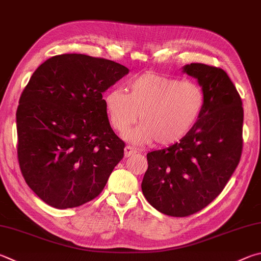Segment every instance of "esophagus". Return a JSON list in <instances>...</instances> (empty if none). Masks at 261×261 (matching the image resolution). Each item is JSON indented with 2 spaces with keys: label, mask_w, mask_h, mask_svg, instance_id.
Returning a JSON list of instances; mask_svg holds the SVG:
<instances>
[{
  "label": "esophagus",
  "mask_w": 261,
  "mask_h": 261,
  "mask_svg": "<svg viewBox=\"0 0 261 261\" xmlns=\"http://www.w3.org/2000/svg\"><path fill=\"white\" fill-rule=\"evenodd\" d=\"M136 153H137V149L135 148V147L126 146L124 148V156H125V158H130V156H132Z\"/></svg>",
  "instance_id": "34e87169"
}]
</instances>
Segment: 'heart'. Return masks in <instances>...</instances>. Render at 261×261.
<instances>
[{
  "instance_id": "obj_1",
  "label": "heart",
  "mask_w": 261,
  "mask_h": 261,
  "mask_svg": "<svg viewBox=\"0 0 261 261\" xmlns=\"http://www.w3.org/2000/svg\"><path fill=\"white\" fill-rule=\"evenodd\" d=\"M113 129L124 132L138 121L141 124L126 138L137 144L155 140L167 146L188 135L205 106V93L193 81L146 73L127 83V92L114 88L103 97Z\"/></svg>"
}]
</instances>
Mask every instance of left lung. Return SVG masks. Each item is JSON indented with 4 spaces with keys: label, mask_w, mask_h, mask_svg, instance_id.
Instances as JSON below:
<instances>
[{
    "label": "left lung",
    "mask_w": 261,
    "mask_h": 261,
    "mask_svg": "<svg viewBox=\"0 0 261 261\" xmlns=\"http://www.w3.org/2000/svg\"><path fill=\"white\" fill-rule=\"evenodd\" d=\"M184 72L204 90V110L181 140L147 154L141 182L149 204L171 217H188L209 205L234 173L243 148L242 100L227 73L198 63Z\"/></svg>",
    "instance_id": "obj_1"
}]
</instances>
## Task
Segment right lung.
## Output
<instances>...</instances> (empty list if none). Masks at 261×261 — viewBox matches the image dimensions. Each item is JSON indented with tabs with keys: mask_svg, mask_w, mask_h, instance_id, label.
Segmentation results:
<instances>
[{
	"mask_svg": "<svg viewBox=\"0 0 261 261\" xmlns=\"http://www.w3.org/2000/svg\"><path fill=\"white\" fill-rule=\"evenodd\" d=\"M129 73L81 54L51 57L23 89L17 108L18 162L46 204L68 209L96 198L124 155L102 93Z\"/></svg>",
	"mask_w": 261,
	"mask_h": 261,
	"instance_id": "right-lung-1",
	"label": "right lung"
}]
</instances>
